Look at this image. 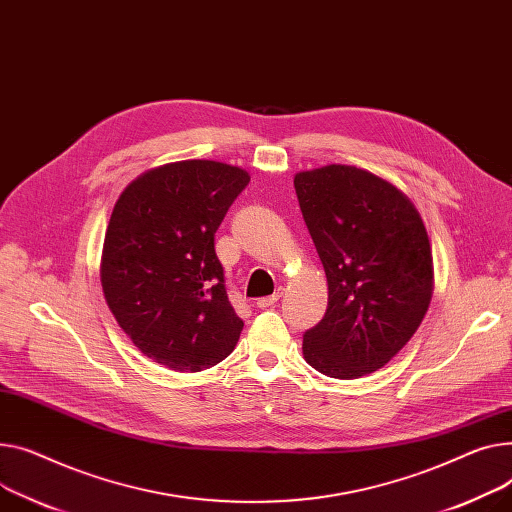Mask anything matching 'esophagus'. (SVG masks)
<instances>
[{"label": "esophagus", "instance_id": "1", "mask_svg": "<svg viewBox=\"0 0 512 512\" xmlns=\"http://www.w3.org/2000/svg\"><path fill=\"white\" fill-rule=\"evenodd\" d=\"M282 294H284V290L282 288H278L274 294L271 296H263V298H259L257 300V306L259 309H267V306H271V304H276L280 298H282Z\"/></svg>", "mask_w": 512, "mask_h": 512}]
</instances>
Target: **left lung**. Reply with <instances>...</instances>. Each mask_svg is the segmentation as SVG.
<instances>
[{
	"label": "left lung",
	"mask_w": 512,
	"mask_h": 512,
	"mask_svg": "<svg viewBox=\"0 0 512 512\" xmlns=\"http://www.w3.org/2000/svg\"><path fill=\"white\" fill-rule=\"evenodd\" d=\"M325 267L323 319L302 352L333 379L383 368L420 327L432 298V251L414 203L368 170L329 164L294 177Z\"/></svg>",
	"instance_id": "obj_1"
}]
</instances>
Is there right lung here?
<instances>
[{"label": "right lung", "instance_id": "right-lung-1", "mask_svg": "<svg viewBox=\"0 0 512 512\" xmlns=\"http://www.w3.org/2000/svg\"><path fill=\"white\" fill-rule=\"evenodd\" d=\"M247 185L238 166L183 160L148 170L115 203L102 247V290L131 342L166 368L216 366L243 331L214 234Z\"/></svg>", "mask_w": 512, "mask_h": 512}]
</instances>
